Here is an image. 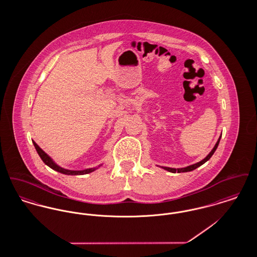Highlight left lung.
Returning <instances> with one entry per match:
<instances>
[{"instance_id": "1", "label": "left lung", "mask_w": 257, "mask_h": 257, "mask_svg": "<svg viewBox=\"0 0 257 257\" xmlns=\"http://www.w3.org/2000/svg\"><path fill=\"white\" fill-rule=\"evenodd\" d=\"M220 137H221V136H220ZM220 137L219 138V140H218V142H217L216 146H215L214 148H213V150L208 154L207 157H206V158H204L202 161H200V162H198V163H196V164H194V165H192V166L186 167V168H184V169H177V170H176V169H171V168H164V169H165L166 171H171V172H173V173H175V172H187V171H194V170H196V168L200 167V166H201V165H203L205 162H207L208 160L210 159V158L212 157V155L215 153V151H216L217 147L219 146Z\"/></svg>"}]
</instances>
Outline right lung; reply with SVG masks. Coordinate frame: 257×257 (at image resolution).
I'll list each match as a JSON object with an SVG mask.
<instances>
[{
	"label": "right lung",
	"mask_w": 257,
	"mask_h": 257,
	"mask_svg": "<svg viewBox=\"0 0 257 257\" xmlns=\"http://www.w3.org/2000/svg\"><path fill=\"white\" fill-rule=\"evenodd\" d=\"M33 143H34V146L36 147L37 153H38V155L40 156L41 160H42L48 167H50V168L53 169V170H55V171H59V172L63 173V174H68V175H81V174L89 173V172H91V171H93L95 170V168H93V169H87V170H85V171H68V170L61 169V167L57 166V165L52 161V159L50 158L49 156H48L40 147H38L35 142H33Z\"/></svg>",
	"instance_id": "right-lung-1"
}]
</instances>
